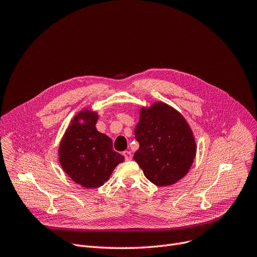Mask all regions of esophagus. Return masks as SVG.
Listing matches in <instances>:
<instances>
[{
    "instance_id": "obj_1",
    "label": "esophagus",
    "mask_w": 257,
    "mask_h": 257,
    "mask_svg": "<svg viewBox=\"0 0 257 257\" xmlns=\"http://www.w3.org/2000/svg\"><path fill=\"white\" fill-rule=\"evenodd\" d=\"M123 156H124V159H125L126 161H130V160H132V159H133V154L131 152H128V151L123 152Z\"/></svg>"
}]
</instances>
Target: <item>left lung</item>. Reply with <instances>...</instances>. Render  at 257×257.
Instances as JSON below:
<instances>
[{
	"label": "left lung",
	"mask_w": 257,
	"mask_h": 257,
	"mask_svg": "<svg viewBox=\"0 0 257 257\" xmlns=\"http://www.w3.org/2000/svg\"><path fill=\"white\" fill-rule=\"evenodd\" d=\"M135 138L140 146L134 160L155 185H173L188 173L197 148L186 120L174 107L163 102L142 107Z\"/></svg>",
	"instance_id": "obj_1"
}]
</instances>
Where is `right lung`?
Returning <instances> with one entry per match:
<instances>
[{"label":"right lung","instance_id":"obj_1","mask_svg":"<svg viewBox=\"0 0 257 257\" xmlns=\"http://www.w3.org/2000/svg\"><path fill=\"white\" fill-rule=\"evenodd\" d=\"M97 119V113L88 109L78 113L58 150L59 163L65 173L85 188L103 185L114 168L124 161V157L113 150L111 138L96 130Z\"/></svg>","mask_w":257,"mask_h":257}]
</instances>
